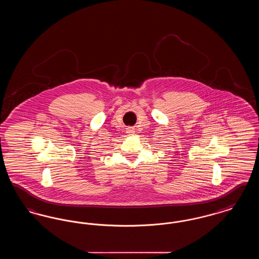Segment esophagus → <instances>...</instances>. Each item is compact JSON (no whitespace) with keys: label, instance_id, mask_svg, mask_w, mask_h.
<instances>
[{"label":"esophagus","instance_id":"34e87169","mask_svg":"<svg viewBox=\"0 0 259 259\" xmlns=\"http://www.w3.org/2000/svg\"><path fill=\"white\" fill-rule=\"evenodd\" d=\"M135 132V130H134V128L133 127H128L127 128V133H129V134H133Z\"/></svg>","mask_w":259,"mask_h":259}]
</instances>
